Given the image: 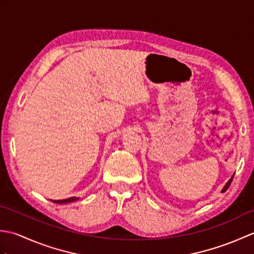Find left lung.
Returning <instances> with one entry per match:
<instances>
[{"label":"left lung","mask_w":254,"mask_h":254,"mask_svg":"<svg viewBox=\"0 0 254 254\" xmlns=\"http://www.w3.org/2000/svg\"><path fill=\"white\" fill-rule=\"evenodd\" d=\"M233 179H234V176L233 177H231V179L227 182V183H226V186L224 187V189H223V190H222V192L224 193V192H226V191H227V189L229 188V186H230V183H231V181H233Z\"/></svg>","instance_id":"obj_1"}]
</instances>
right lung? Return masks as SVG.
Here are the masks:
<instances>
[{"mask_svg": "<svg viewBox=\"0 0 254 254\" xmlns=\"http://www.w3.org/2000/svg\"><path fill=\"white\" fill-rule=\"evenodd\" d=\"M76 197H69V198H66V199H51V201L53 202V203H57V204H65V203H71V202H74V201H76Z\"/></svg>", "mask_w": 254, "mask_h": 254, "instance_id": "add662e5", "label": "right lung"}]
</instances>
